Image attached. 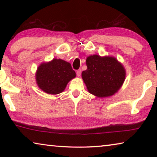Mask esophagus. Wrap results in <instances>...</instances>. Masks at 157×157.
Masks as SVG:
<instances>
[{
    "mask_svg": "<svg viewBox=\"0 0 157 157\" xmlns=\"http://www.w3.org/2000/svg\"><path fill=\"white\" fill-rule=\"evenodd\" d=\"M81 73H82V70H81V69H79V70L77 71L76 74H77V75H78V77H79V76L81 75Z\"/></svg>",
    "mask_w": 157,
    "mask_h": 157,
    "instance_id": "esophagus-1",
    "label": "esophagus"
}]
</instances>
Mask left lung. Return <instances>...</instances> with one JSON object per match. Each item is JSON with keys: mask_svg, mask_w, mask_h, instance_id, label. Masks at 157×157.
<instances>
[{"mask_svg": "<svg viewBox=\"0 0 157 157\" xmlns=\"http://www.w3.org/2000/svg\"><path fill=\"white\" fill-rule=\"evenodd\" d=\"M82 77L90 94L98 98L113 95L125 79V69L115 57L94 55L86 58Z\"/></svg>", "mask_w": 157, "mask_h": 157, "instance_id": "left-lung-1", "label": "left lung"}]
</instances>
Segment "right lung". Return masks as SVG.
Returning a JSON list of instances; mask_svg holds the SVG:
<instances>
[{"label":"right lung","instance_id":"add662e5","mask_svg":"<svg viewBox=\"0 0 157 157\" xmlns=\"http://www.w3.org/2000/svg\"><path fill=\"white\" fill-rule=\"evenodd\" d=\"M75 76L70 63L60 59H53L49 62L42 63L37 68L36 81L42 91L56 95L64 91L69 81Z\"/></svg>","mask_w":157,"mask_h":157}]
</instances>
